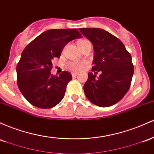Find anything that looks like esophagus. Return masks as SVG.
I'll use <instances>...</instances> for the list:
<instances>
[{
  "instance_id": "obj_1",
  "label": "esophagus",
  "mask_w": 154,
  "mask_h": 154,
  "mask_svg": "<svg viewBox=\"0 0 154 154\" xmlns=\"http://www.w3.org/2000/svg\"><path fill=\"white\" fill-rule=\"evenodd\" d=\"M71 74H72V77H75V76H77V75H78L77 72H72Z\"/></svg>"
}]
</instances>
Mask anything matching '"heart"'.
Wrapping results in <instances>:
<instances>
[{
	"label": "heart",
	"mask_w": 154,
	"mask_h": 154,
	"mask_svg": "<svg viewBox=\"0 0 154 154\" xmlns=\"http://www.w3.org/2000/svg\"><path fill=\"white\" fill-rule=\"evenodd\" d=\"M86 42H89V41H86V40H81V41H79V42H78V46H79V45H80V44H84V43H86ZM69 67H70V68L73 69V70H80L83 68L84 65H83V64H81V63H73L69 64Z\"/></svg>",
	"instance_id": "obj_1"
}]
</instances>
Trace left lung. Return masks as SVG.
I'll return each instance as SVG.
<instances>
[{"label":"left lung","mask_w":154,"mask_h":154,"mask_svg":"<svg viewBox=\"0 0 154 154\" xmlns=\"http://www.w3.org/2000/svg\"><path fill=\"white\" fill-rule=\"evenodd\" d=\"M94 48L91 70L84 86L87 99L100 107H109L120 101L129 90L134 73L132 57L123 43L100 28H79Z\"/></svg>","instance_id":"left-lung-1"}]
</instances>
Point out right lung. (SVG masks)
Returning a JSON list of instances; mask_svg holds the SVG:
<instances>
[{"label":"right lung","mask_w":154,"mask_h":154,"mask_svg":"<svg viewBox=\"0 0 154 154\" xmlns=\"http://www.w3.org/2000/svg\"><path fill=\"white\" fill-rule=\"evenodd\" d=\"M82 35L76 29H51L42 32L22 51L17 66V85L25 99L39 108H51L63 99L71 74L51 73V61L65 46Z\"/></svg>","instance_id":"1"}]
</instances>
